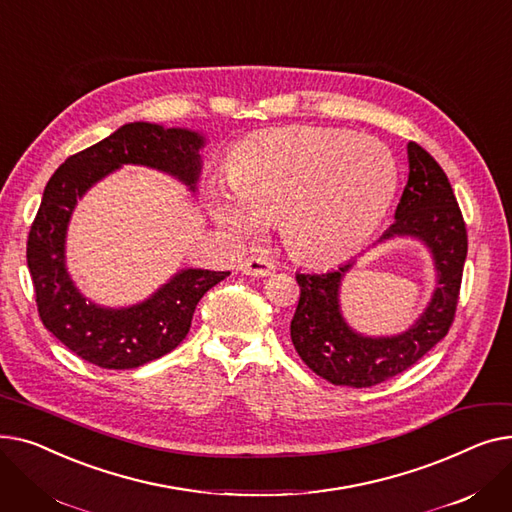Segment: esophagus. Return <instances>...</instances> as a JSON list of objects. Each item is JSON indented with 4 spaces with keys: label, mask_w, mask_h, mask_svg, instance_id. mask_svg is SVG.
Returning <instances> with one entry per match:
<instances>
[{
    "label": "esophagus",
    "mask_w": 512,
    "mask_h": 512,
    "mask_svg": "<svg viewBox=\"0 0 512 512\" xmlns=\"http://www.w3.org/2000/svg\"><path fill=\"white\" fill-rule=\"evenodd\" d=\"M238 270H240L242 274L253 276V278H265V276L274 274L276 265H274L270 259H267V257H249V259H245V261H240Z\"/></svg>",
    "instance_id": "obj_1"
}]
</instances>
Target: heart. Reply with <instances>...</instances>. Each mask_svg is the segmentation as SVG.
Returning <instances> with one entry per match:
<instances>
[{
  "instance_id": "heart-1",
  "label": "heart",
  "mask_w": 512,
  "mask_h": 512,
  "mask_svg": "<svg viewBox=\"0 0 512 512\" xmlns=\"http://www.w3.org/2000/svg\"><path fill=\"white\" fill-rule=\"evenodd\" d=\"M228 186L213 188L215 222L249 236L276 222L286 249L330 263L359 251L380 228L398 188L394 157L351 130L292 126L242 141L228 161Z\"/></svg>"
}]
</instances>
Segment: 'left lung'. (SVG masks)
I'll use <instances>...</instances> for the list:
<instances>
[{
    "instance_id": "8db88e82",
    "label": "left lung",
    "mask_w": 512,
    "mask_h": 512,
    "mask_svg": "<svg viewBox=\"0 0 512 512\" xmlns=\"http://www.w3.org/2000/svg\"><path fill=\"white\" fill-rule=\"evenodd\" d=\"M409 234L432 249L438 288L417 324L394 338H363L344 324L338 288L353 261L336 270L297 274L301 297L290 338L305 365L336 386L371 388L413 367L448 334L459 305L467 226L448 176L421 145L409 143V182L384 238Z\"/></svg>"
}]
</instances>
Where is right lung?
<instances>
[{
    "instance_id": "add662e5",
    "label": "right lung",
    "mask_w": 512,
    "mask_h": 512,
    "mask_svg": "<svg viewBox=\"0 0 512 512\" xmlns=\"http://www.w3.org/2000/svg\"><path fill=\"white\" fill-rule=\"evenodd\" d=\"M201 145L197 132L134 122L70 155L49 178L26 240V263L43 326L80 359L103 369H132L168 355L191 330L203 294L230 276L184 270L145 303L114 311L80 297L64 265L68 220L91 184L122 164H141L195 188Z\"/></svg>"
}]
</instances>
